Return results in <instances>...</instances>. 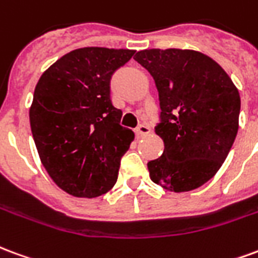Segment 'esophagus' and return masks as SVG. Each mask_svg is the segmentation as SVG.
<instances>
[{
    "instance_id": "obj_1",
    "label": "esophagus",
    "mask_w": 258,
    "mask_h": 258,
    "mask_svg": "<svg viewBox=\"0 0 258 258\" xmlns=\"http://www.w3.org/2000/svg\"><path fill=\"white\" fill-rule=\"evenodd\" d=\"M151 132V127L148 126L147 123H142V125H139L136 127V135L137 136H146Z\"/></svg>"
}]
</instances>
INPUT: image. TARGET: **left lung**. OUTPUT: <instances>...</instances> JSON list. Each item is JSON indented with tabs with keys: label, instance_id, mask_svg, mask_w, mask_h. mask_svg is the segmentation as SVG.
<instances>
[{
	"label": "left lung",
	"instance_id": "8db88e82",
	"mask_svg": "<svg viewBox=\"0 0 258 258\" xmlns=\"http://www.w3.org/2000/svg\"><path fill=\"white\" fill-rule=\"evenodd\" d=\"M137 63L155 81L163 140L161 157L147 163L150 178L172 192L208 183L228 155L239 127L240 97L212 57L191 49H146Z\"/></svg>",
	"mask_w": 258,
	"mask_h": 258
}]
</instances>
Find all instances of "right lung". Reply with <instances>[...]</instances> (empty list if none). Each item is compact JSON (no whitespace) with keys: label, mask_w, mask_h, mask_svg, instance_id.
Segmentation results:
<instances>
[{"label":"right lung","mask_w":258,"mask_h":258,"mask_svg":"<svg viewBox=\"0 0 258 258\" xmlns=\"http://www.w3.org/2000/svg\"><path fill=\"white\" fill-rule=\"evenodd\" d=\"M136 50L88 46L71 50L41 75L30 107L39 159L54 184L73 197L96 198L118 178L135 133L119 125L110 80Z\"/></svg>","instance_id":"obj_1"}]
</instances>
